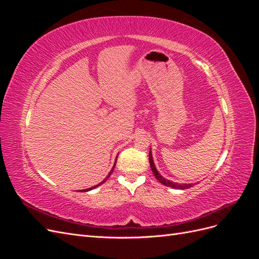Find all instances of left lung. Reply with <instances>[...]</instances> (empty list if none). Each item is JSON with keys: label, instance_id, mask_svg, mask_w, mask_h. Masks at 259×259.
<instances>
[{"label": "left lung", "instance_id": "left-lung-1", "mask_svg": "<svg viewBox=\"0 0 259 259\" xmlns=\"http://www.w3.org/2000/svg\"><path fill=\"white\" fill-rule=\"evenodd\" d=\"M150 163H151V168H152V170H153V173H154L155 177L158 178L162 184H164V185H167V186H170V187H175V188H183V189H185V188H188V187H190V186H191V185H185V186H183V185H177V184H175V183L173 184L171 182H168V180L162 178V176H160V174L158 173V170H156V169H155V167H154V164H153V160H152V158H150Z\"/></svg>", "mask_w": 259, "mask_h": 259}]
</instances>
